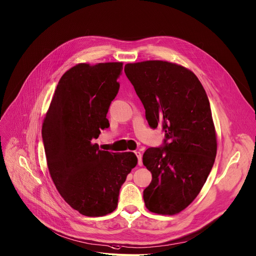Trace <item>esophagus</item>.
<instances>
[{
    "mask_svg": "<svg viewBox=\"0 0 256 256\" xmlns=\"http://www.w3.org/2000/svg\"><path fill=\"white\" fill-rule=\"evenodd\" d=\"M134 154L136 155V157H138V165H142V153H140V151H135V152H134Z\"/></svg>",
    "mask_w": 256,
    "mask_h": 256,
    "instance_id": "34e87169",
    "label": "esophagus"
}]
</instances>
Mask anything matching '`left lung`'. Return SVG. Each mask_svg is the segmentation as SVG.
<instances>
[{"instance_id":"1","label":"left lung","mask_w":256,"mask_h":256,"mask_svg":"<svg viewBox=\"0 0 256 256\" xmlns=\"http://www.w3.org/2000/svg\"><path fill=\"white\" fill-rule=\"evenodd\" d=\"M125 73L146 110L152 128L162 125L163 146L142 156L152 172L144 190L150 212L174 215L200 192L217 153L216 131L204 88L189 69L166 61L125 65Z\"/></svg>"}]
</instances>
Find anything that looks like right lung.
Instances as JSON below:
<instances>
[{
    "label": "right lung",
    "mask_w": 256,
    "mask_h": 256,
    "mask_svg": "<svg viewBox=\"0 0 256 256\" xmlns=\"http://www.w3.org/2000/svg\"><path fill=\"white\" fill-rule=\"evenodd\" d=\"M122 62L78 64L60 80L42 124L48 166L58 193L82 215L105 216L116 208L118 193L136 166L134 153L99 150L100 131L116 96Z\"/></svg>",
    "instance_id": "obj_1"
}]
</instances>
